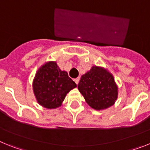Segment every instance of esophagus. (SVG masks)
I'll list each match as a JSON object with an SVG mask.
<instances>
[{"label": "esophagus", "mask_w": 150, "mask_h": 150, "mask_svg": "<svg viewBox=\"0 0 150 150\" xmlns=\"http://www.w3.org/2000/svg\"><path fill=\"white\" fill-rule=\"evenodd\" d=\"M79 81V78H76V79H74V82H75V83H76V85H78Z\"/></svg>", "instance_id": "1"}]
</instances>
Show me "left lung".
I'll use <instances>...</instances> for the list:
<instances>
[{
	"instance_id": "left-lung-1",
	"label": "left lung",
	"mask_w": 150,
	"mask_h": 150,
	"mask_svg": "<svg viewBox=\"0 0 150 150\" xmlns=\"http://www.w3.org/2000/svg\"><path fill=\"white\" fill-rule=\"evenodd\" d=\"M78 89L87 104L97 110L112 106L118 98V86L112 74L98 66H93L81 76Z\"/></svg>"
}]
</instances>
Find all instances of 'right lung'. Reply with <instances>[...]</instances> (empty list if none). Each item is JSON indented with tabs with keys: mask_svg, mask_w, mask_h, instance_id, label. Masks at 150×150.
<instances>
[{
	"mask_svg": "<svg viewBox=\"0 0 150 150\" xmlns=\"http://www.w3.org/2000/svg\"><path fill=\"white\" fill-rule=\"evenodd\" d=\"M33 91L38 104L47 109L62 104L66 95L76 84L62 71L55 62H46L38 70L33 80Z\"/></svg>",
	"mask_w": 150,
	"mask_h": 150,
	"instance_id": "obj_1",
	"label": "right lung"
}]
</instances>
